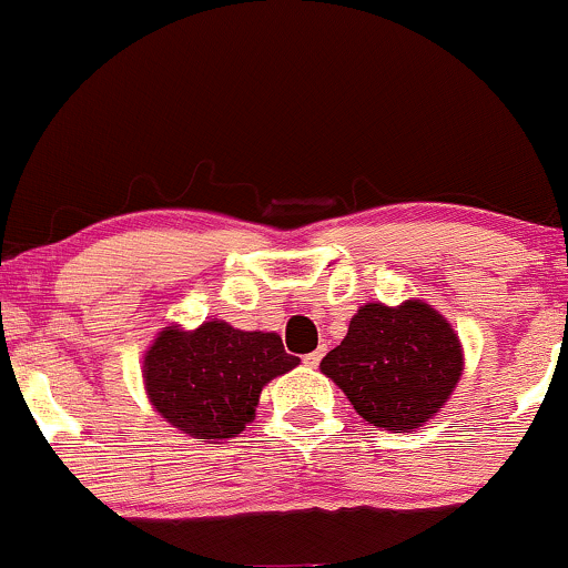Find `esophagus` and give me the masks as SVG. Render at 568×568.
Instances as JSON below:
<instances>
[{
  "label": "esophagus",
  "mask_w": 568,
  "mask_h": 568,
  "mask_svg": "<svg viewBox=\"0 0 568 568\" xmlns=\"http://www.w3.org/2000/svg\"><path fill=\"white\" fill-rule=\"evenodd\" d=\"M323 355H325V347H317L315 352H310V355H304V366L306 368H317V366H321Z\"/></svg>",
  "instance_id": "obj_1"
}]
</instances>
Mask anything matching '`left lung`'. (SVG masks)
Returning <instances> with one entry per match:
<instances>
[{
	"instance_id": "8db88e82",
	"label": "left lung",
	"mask_w": 568,
	"mask_h": 568,
	"mask_svg": "<svg viewBox=\"0 0 568 568\" xmlns=\"http://www.w3.org/2000/svg\"><path fill=\"white\" fill-rule=\"evenodd\" d=\"M321 371L374 427L414 433L446 406L465 371L454 325L422 298L368 302Z\"/></svg>"
}]
</instances>
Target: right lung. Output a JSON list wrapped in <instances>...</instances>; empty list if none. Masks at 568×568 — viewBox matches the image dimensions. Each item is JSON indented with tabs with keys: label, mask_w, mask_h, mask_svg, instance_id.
Returning a JSON list of instances; mask_svg holds the SVG:
<instances>
[{
	"label": "right lung",
	"mask_w": 568,
	"mask_h": 568,
	"mask_svg": "<svg viewBox=\"0 0 568 568\" xmlns=\"http://www.w3.org/2000/svg\"><path fill=\"white\" fill-rule=\"evenodd\" d=\"M298 366L272 331L205 321L194 331L165 325L143 352V387L154 410L202 443L237 438L256 419L262 389Z\"/></svg>",
	"instance_id": "add662e5"
}]
</instances>
